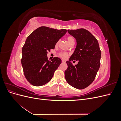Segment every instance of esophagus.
<instances>
[{"mask_svg": "<svg viewBox=\"0 0 121 121\" xmlns=\"http://www.w3.org/2000/svg\"><path fill=\"white\" fill-rule=\"evenodd\" d=\"M61 62H62V63H65V60H61Z\"/></svg>", "mask_w": 121, "mask_h": 121, "instance_id": "esophagus-1", "label": "esophagus"}]
</instances>
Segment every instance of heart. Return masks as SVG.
<instances>
[{
  "instance_id": "b5f03b06",
  "label": "heart",
  "mask_w": 121,
  "mask_h": 121,
  "mask_svg": "<svg viewBox=\"0 0 121 121\" xmlns=\"http://www.w3.org/2000/svg\"><path fill=\"white\" fill-rule=\"evenodd\" d=\"M67 41L69 44H71L72 42H75V38L73 37H72V36H68L67 37ZM57 44H58V42L56 43V45ZM58 56H59L61 58H65L67 57L68 56V53L65 52H61L58 54Z\"/></svg>"
}]
</instances>
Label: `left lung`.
<instances>
[{
	"label": "left lung",
	"instance_id": "obj_1",
	"mask_svg": "<svg viewBox=\"0 0 121 121\" xmlns=\"http://www.w3.org/2000/svg\"><path fill=\"white\" fill-rule=\"evenodd\" d=\"M69 33L77 41L74 52L66 63L65 79L72 87L83 89L89 86L95 78L100 65L101 51L97 40L85 29L68 30ZM78 60L73 66L71 61Z\"/></svg>",
	"mask_w": 121,
	"mask_h": 121
}]
</instances>
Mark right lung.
<instances>
[{"mask_svg": "<svg viewBox=\"0 0 121 121\" xmlns=\"http://www.w3.org/2000/svg\"><path fill=\"white\" fill-rule=\"evenodd\" d=\"M66 32L65 29L58 30L42 26L27 37L22 48L21 63L25 77L32 85L42 86L52 80L61 60L55 57L52 61L48 60L47 52L54 49L56 43Z\"/></svg>", "mask_w": 121, "mask_h": 121, "instance_id": "add662e5", "label": "right lung"}]
</instances>
